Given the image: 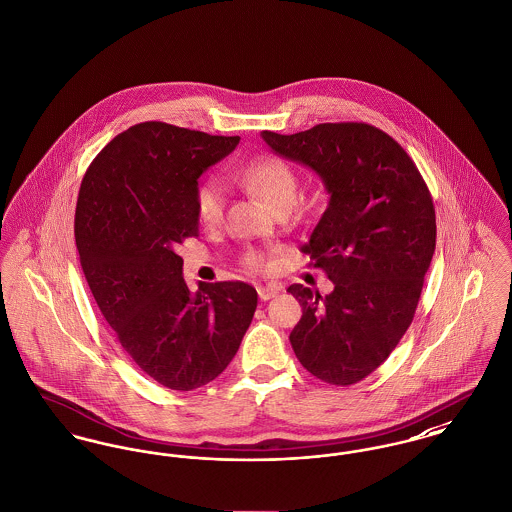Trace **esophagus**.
<instances>
[{
    "instance_id": "obj_1",
    "label": "esophagus",
    "mask_w": 512,
    "mask_h": 512,
    "mask_svg": "<svg viewBox=\"0 0 512 512\" xmlns=\"http://www.w3.org/2000/svg\"><path fill=\"white\" fill-rule=\"evenodd\" d=\"M258 295H260V299H262V301H270V299L279 295V287H273V285L258 287Z\"/></svg>"
}]
</instances>
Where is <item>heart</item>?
Instances as JSON below:
<instances>
[{
    "instance_id": "obj_1",
    "label": "heart",
    "mask_w": 512,
    "mask_h": 512,
    "mask_svg": "<svg viewBox=\"0 0 512 512\" xmlns=\"http://www.w3.org/2000/svg\"><path fill=\"white\" fill-rule=\"evenodd\" d=\"M239 180L242 186L258 194L266 204L272 205L275 211L281 207H291L297 200V188H299L297 172L281 157L260 155L252 159L240 171ZM225 200H227L225 188L219 180L215 178L204 180L194 194V205L200 221L204 225L219 223L225 211ZM246 264L250 268H260L262 256L250 252L246 256Z\"/></svg>"
}]
</instances>
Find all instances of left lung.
Wrapping results in <instances>:
<instances>
[{
    "instance_id": "1",
    "label": "left lung",
    "mask_w": 512,
    "mask_h": 512,
    "mask_svg": "<svg viewBox=\"0 0 512 512\" xmlns=\"http://www.w3.org/2000/svg\"><path fill=\"white\" fill-rule=\"evenodd\" d=\"M262 137L275 155L316 172L330 194L301 250L334 291L287 289L303 307L293 351L310 375L355 384L388 359L413 320L437 240L429 188L402 145L363 122Z\"/></svg>"
}]
</instances>
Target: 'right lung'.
<instances>
[{
	"mask_svg": "<svg viewBox=\"0 0 512 512\" xmlns=\"http://www.w3.org/2000/svg\"><path fill=\"white\" fill-rule=\"evenodd\" d=\"M239 141L143 122L114 137L81 182L75 244L91 293L137 367L171 390L221 375L258 305L242 281L200 283L192 295L176 254L198 237V178Z\"/></svg>",
	"mask_w": 512,
	"mask_h": 512,
	"instance_id": "1",
	"label": "right lung"
}]
</instances>
